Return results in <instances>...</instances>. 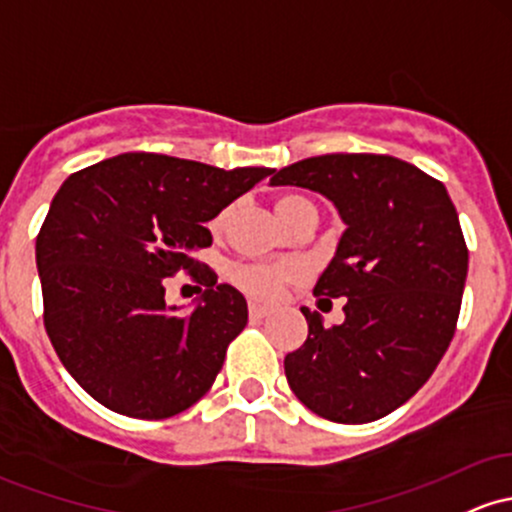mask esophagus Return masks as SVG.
I'll list each match as a JSON object with an SVG mask.
<instances>
[{"label": "esophagus", "instance_id": "obj_1", "mask_svg": "<svg viewBox=\"0 0 512 512\" xmlns=\"http://www.w3.org/2000/svg\"><path fill=\"white\" fill-rule=\"evenodd\" d=\"M265 316H269V308L267 306H260V303H250V318L260 320V318H265Z\"/></svg>", "mask_w": 512, "mask_h": 512}]
</instances>
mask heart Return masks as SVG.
I'll use <instances>...</instances> for the list:
<instances>
[{"label": "heart", "mask_w": 512, "mask_h": 512, "mask_svg": "<svg viewBox=\"0 0 512 512\" xmlns=\"http://www.w3.org/2000/svg\"><path fill=\"white\" fill-rule=\"evenodd\" d=\"M306 204L308 201L299 199V196H282V199H277V213L284 223H289L291 216ZM221 221L223 216H218L213 226H221ZM299 277L301 267L296 262H235L228 267L230 282L255 299H274L284 284Z\"/></svg>", "instance_id": "1"}]
</instances>
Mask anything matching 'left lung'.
I'll return each mask as SVG.
<instances>
[{"label":"left lung","instance_id":"left-lung-1","mask_svg":"<svg viewBox=\"0 0 512 512\" xmlns=\"http://www.w3.org/2000/svg\"><path fill=\"white\" fill-rule=\"evenodd\" d=\"M272 187H303L338 209L342 233L316 296L347 299L345 323L284 357L291 391L333 423L362 425L408 401L447 352L469 269L457 209L445 184L391 155L333 153L274 170Z\"/></svg>","mask_w":512,"mask_h":512}]
</instances>
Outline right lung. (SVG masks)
I'll use <instances>...</instances> for the list:
<instances>
[{
    "label": "right lung",
    "instance_id": "1",
    "mask_svg": "<svg viewBox=\"0 0 512 512\" xmlns=\"http://www.w3.org/2000/svg\"><path fill=\"white\" fill-rule=\"evenodd\" d=\"M272 172L126 153L65 179L36 238L43 323L94 401L162 420L211 389L247 303L194 255L211 245L206 223ZM182 268L205 286L187 317L164 303Z\"/></svg>",
    "mask_w": 512,
    "mask_h": 512
}]
</instances>
